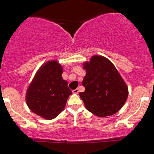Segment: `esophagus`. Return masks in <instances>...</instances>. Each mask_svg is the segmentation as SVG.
<instances>
[{
	"label": "esophagus",
	"mask_w": 154,
	"mask_h": 154,
	"mask_svg": "<svg viewBox=\"0 0 154 154\" xmlns=\"http://www.w3.org/2000/svg\"><path fill=\"white\" fill-rule=\"evenodd\" d=\"M72 93H75V94H78V93H79V90L77 89H75V90H73V91H72Z\"/></svg>",
	"instance_id": "1"
}]
</instances>
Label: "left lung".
I'll use <instances>...</instances> for the list:
<instances>
[{"label": "left lung", "mask_w": 154, "mask_h": 154, "mask_svg": "<svg viewBox=\"0 0 154 154\" xmlns=\"http://www.w3.org/2000/svg\"><path fill=\"white\" fill-rule=\"evenodd\" d=\"M86 75L79 93L86 109L95 116L104 117L116 114L128 96V88L116 67L106 58L94 56L83 63Z\"/></svg>", "instance_id": "1"}]
</instances>
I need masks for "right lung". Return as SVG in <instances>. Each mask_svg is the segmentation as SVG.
I'll use <instances>...</instances> for the list:
<instances>
[{
  "label": "right lung",
  "instance_id": "1",
  "mask_svg": "<svg viewBox=\"0 0 154 154\" xmlns=\"http://www.w3.org/2000/svg\"><path fill=\"white\" fill-rule=\"evenodd\" d=\"M63 69L56 61H49L39 69L26 94L32 111L45 119L56 117L64 109L72 92L61 77Z\"/></svg>",
  "mask_w": 154,
  "mask_h": 154
}]
</instances>
